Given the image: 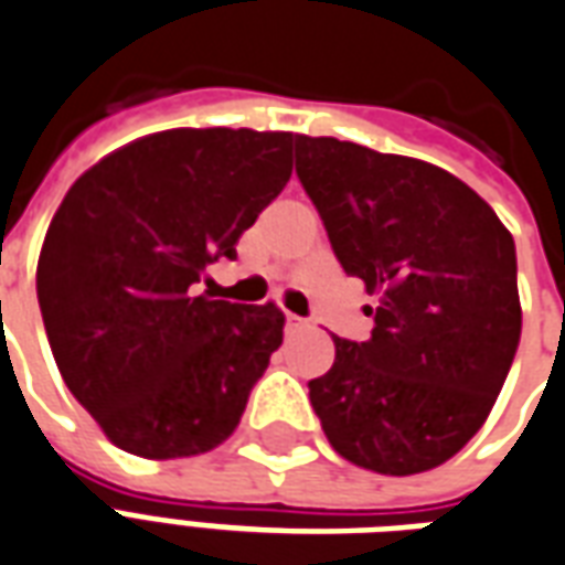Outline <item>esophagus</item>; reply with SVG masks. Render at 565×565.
Instances as JSON below:
<instances>
[{
  "instance_id": "34e87169",
  "label": "esophagus",
  "mask_w": 565,
  "mask_h": 565,
  "mask_svg": "<svg viewBox=\"0 0 565 565\" xmlns=\"http://www.w3.org/2000/svg\"><path fill=\"white\" fill-rule=\"evenodd\" d=\"M307 328V322L303 319H298V316H291V312H286V333L291 337V333H300Z\"/></svg>"
}]
</instances>
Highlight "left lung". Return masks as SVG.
Wrapping results in <instances>:
<instances>
[{"label": "left lung", "instance_id": "left-lung-1", "mask_svg": "<svg viewBox=\"0 0 565 565\" xmlns=\"http://www.w3.org/2000/svg\"><path fill=\"white\" fill-rule=\"evenodd\" d=\"M295 156L337 262L376 295L370 340L333 337L312 409L355 467L427 472L479 434L512 367V234L463 180L422 159L310 135H295Z\"/></svg>", "mask_w": 565, "mask_h": 565}]
</instances>
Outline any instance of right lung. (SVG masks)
Masks as SVG:
<instances>
[{
    "label": "right lung",
    "mask_w": 565,
    "mask_h": 565,
    "mask_svg": "<svg viewBox=\"0 0 565 565\" xmlns=\"http://www.w3.org/2000/svg\"><path fill=\"white\" fill-rule=\"evenodd\" d=\"M291 131L168 129L74 180L39 255V307L65 385L147 460L234 434L282 343L277 303L192 295L291 177Z\"/></svg>",
    "instance_id": "right-lung-1"
}]
</instances>
